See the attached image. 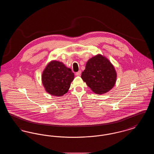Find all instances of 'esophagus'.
<instances>
[{
    "mask_svg": "<svg viewBox=\"0 0 154 154\" xmlns=\"http://www.w3.org/2000/svg\"><path fill=\"white\" fill-rule=\"evenodd\" d=\"M81 74V71L79 70V72H77L75 73V75H76L77 76H80Z\"/></svg>",
    "mask_w": 154,
    "mask_h": 154,
    "instance_id": "obj_1",
    "label": "esophagus"
}]
</instances>
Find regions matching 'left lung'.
I'll return each mask as SVG.
<instances>
[{"label": "left lung", "mask_w": 154, "mask_h": 154, "mask_svg": "<svg viewBox=\"0 0 154 154\" xmlns=\"http://www.w3.org/2000/svg\"><path fill=\"white\" fill-rule=\"evenodd\" d=\"M81 78L96 94H103L114 86L117 73L109 59L99 54L89 59Z\"/></svg>", "instance_id": "1"}]
</instances>
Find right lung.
<instances>
[{
    "label": "right lung",
    "instance_id": "obj_1",
    "mask_svg": "<svg viewBox=\"0 0 154 154\" xmlns=\"http://www.w3.org/2000/svg\"><path fill=\"white\" fill-rule=\"evenodd\" d=\"M74 77V73L70 68L62 62L52 60L45 68L42 80L48 93L52 95L61 96L67 92Z\"/></svg>",
    "mask_w": 154,
    "mask_h": 154
}]
</instances>
